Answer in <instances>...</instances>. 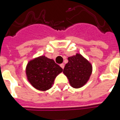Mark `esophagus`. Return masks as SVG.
I'll return each instance as SVG.
<instances>
[{"mask_svg": "<svg viewBox=\"0 0 120 120\" xmlns=\"http://www.w3.org/2000/svg\"><path fill=\"white\" fill-rule=\"evenodd\" d=\"M60 67H62V68H63V69H64V66H65V65H64V64H60Z\"/></svg>", "mask_w": 120, "mask_h": 120, "instance_id": "1", "label": "esophagus"}]
</instances>
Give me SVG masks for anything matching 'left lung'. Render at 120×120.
I'll list each match as a JSON object with an SVG mask.
<instances>
[{
  "label": "left lung",
  "mask_w": 120,
  "mask_h": 120,
  "mask_svg": "<svg viewBox=\"0 0 120 120\" xmlns=\"http://www.w3.org/2000/svg\"><path fill=\"white\" fill-rule=\"evenodd\" d=\"M63 72L74 88H80L87 82L92 73V65L80 54L68 58Z\"/></svg>",
  "instance_id": "left-lung-1"
}]
</instances>
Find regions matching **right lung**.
<instances>
[{
	"instance_id": "right-lung-1",
	"label": "right lung",
	"mask_w": 120,
	"mask_h": 120,
	"mask_svg": "<svg viewBox=\"0 0 120 120\" xmlns=\"http://www.w3.org/2000/svg\"><path fill=\"white\" fill-rule=\"evenodd\" d=\"M63 71L52 59L41 56L30 61L26 67V75L31 84L40 90H46L54 84V80Z\"/></svg>"
}]
</instances>
